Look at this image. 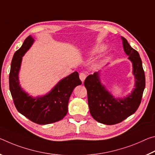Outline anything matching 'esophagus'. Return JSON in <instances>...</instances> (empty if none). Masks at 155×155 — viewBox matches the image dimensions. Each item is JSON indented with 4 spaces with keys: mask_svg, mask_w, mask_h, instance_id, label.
Listing matches in <instances>:
<instances>
[{
    "mask_svg": "<svg viewBox=\"0 0 155 155\" xmlns=\"http://www.w3.org/2000/svg\"><path fill=\"white\" fill-rule=\"evenodd\" d=\"M86 78H87V74H86L85 73H80V79L81 80V81H82V82L85 80Z\"/></svg>",
    "mask_w": 155,
    "mask_h": 155,
    "instance_id": "esophagus-1",
    "label": "esophagus"
}]
</instances>
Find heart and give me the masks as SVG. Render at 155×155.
Here are the masks:
<instances>
[{
	"label": "heart",
	"instance_id": "1",
	"mask_svg": "<svg viewBox=\"0 0 155 155\" xmlns=\"http://www.w3.org/2000/svg\"><path fill=\"white\" fill-rule=\"evenodd\" d=\"M106 49V45H95L94 47H93V49L90 51L89 55H94L95 54H97L103 51L104 50Z\"/></svg>",
	"mask_w": 155,
	"mask_h": 155
}]
</instances>
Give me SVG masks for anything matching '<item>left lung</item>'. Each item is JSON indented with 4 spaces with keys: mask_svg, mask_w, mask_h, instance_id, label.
<instances>
[{
    "mask_svg": "<svg viewBox=\"0 0 155 155\" xmlns=\"http://www.w3.org/2000/svg\"><path fill=\"white\" fill-rule=\"evenodd\" d=\"M123 48L133 64L135 85L131 93L124 97H115L100 80V72L89 75L84 81L87 90L91 115L94 120L106 125H113L126 120L137 110L146 85L145 73L139 53L133 49L125 38L121 36Z\"/></svg>",
    "mask_w": 155,
    "mask_h": 155,
    "instance_id": "1",
    "label": "left lung"
}]
</instances>
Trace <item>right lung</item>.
<instances>
[{"label":"right lung","mask_w":155,"mask_h":155,"mask_svg":"<svg viewBox=\"0 0 155 155\" xmlns=\"http://www.w3.org/2000/svg\"><path fill=\"white\" fill-rule=\"evenodd\" d=\"M34 42L28 36L22 47L15 52L9 73V90L16 109L33 122L45 125L62 120L68 112V104L73 91L82 84L77 71L60 80L49 93L33 97L22 89L20 84L19 72L22 57Z\"/></svg>","instance_id":"obj_1"}]
</instances>
